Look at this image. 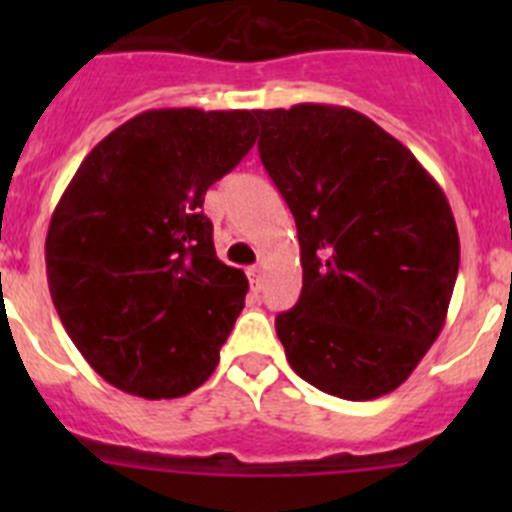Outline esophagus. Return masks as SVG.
Returning <instances> with one entry per match:
<instances>
[{"label": "esophagus", "mask_w": 512, "mask_h": 512, "mask_svg": "<svg viewBox=\"0 0 512 512\" xmlns=\"http://www.w3.org/2000/svg\"><path fill=\"white\" fill-rule=\"evenodd\" d=\"M261 277H264V269H261V266H251V269H248V282H251V289H256V292L261 289Z\"/></svg>", "instance_id": "1"}]
</instances>
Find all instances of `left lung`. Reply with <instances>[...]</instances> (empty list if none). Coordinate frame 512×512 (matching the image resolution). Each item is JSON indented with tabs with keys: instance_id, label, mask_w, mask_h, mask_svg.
<instances>
[{
	"instance_id": "left-lung-1",
	"label": "left lung",
	"mask_w": 512,
	"mask_h": 512,
	"mask_svg": "<svg viewBox=\"0 0 512 512\" xmlns=\"http://www.w3.org/2000/svg\"><path fill=\"white\" fill-rule=\"evenodd\" d=\"M259 156L295 215L302 292L277 315L289 366L343 400L390 395L441 333L459 233L438 182L348 107L256 110Z\"/></svg>"
}]
</instances>
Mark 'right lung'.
Here are the masks:
<instances>
[{"label": "right lung", "mask_w": 512, "mask_h": 512, "mask_svg": "<svg viewBox=\"0 0 512 512\" xmlns=\"http://www.w3.org/2000/svg\"><path fill=\"white\" fill-rule=\"evenodd\" d=\"M256 112L148 110L81 161L45 238L63 328L128 395L171 400L220 361L248 279L215 256L205 192L256 143Z\"/></svg>", "instance_id": "obj_1"}]
</instances>
